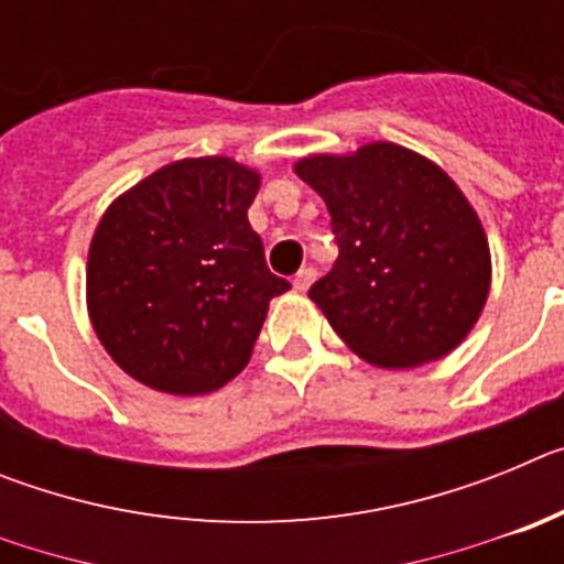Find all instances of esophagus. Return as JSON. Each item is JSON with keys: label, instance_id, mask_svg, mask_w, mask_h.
<instances>
[{"label": "esophagus", "instance_id": "obj_1", "mask_svg": "<svg viewBox=\"0 0 564 564\" xmlns=\"http://www.w3.org/2000/svg\"><path fill=\"white\" fill-rule=\"evenodd\" d=\"M313 279H316V271H313V268H302V271L293 276V288H296L299 293H305L307 288L313 285Z\"/></svg>", "mask_w": 564, "mask_h": 564}]
</instances>
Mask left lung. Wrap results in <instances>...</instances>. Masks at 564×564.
Returning <instances> with one entry per match:
<instances>
[{"label": "left lung", "mask_w": 564, "mask_h": 564, "mask_svg": "<svg viewBox=\"0 0 564 564\" xmlns=\"http://www.w3.org/2000/svg\"><path fill=\"white\" fill-rule=\"evenodd\" d=\"M293 169L330 212L338 259L307 296L341 341L387 370L449 356L491 285L486 231L457 183L387 141Z\"/></svg>", "instance_id": "1"}]
</instances>
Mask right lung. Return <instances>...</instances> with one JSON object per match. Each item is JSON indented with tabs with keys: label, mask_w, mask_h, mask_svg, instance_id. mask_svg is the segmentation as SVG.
I'll use <instances>...</instances> for the list:
<instances>
[{
	"label": "right lung",
	"mask_w": 564,
	"mask_h": 564,
	"mask_svg": "<svg viewBox=\"0 0 564 564\" xmlns=\"http://www.w3.org/2000/svg\"><path fill=\"white\" fill-rule=\"evenodd\" d=\"M259 174L231 158H186L104 212L87 259V311L134 381L206 395L246 370L268 305L291 282L265 265L248 223Z\"/></svg>",
	"instance_id": "add662e5"
}]
</instances>
